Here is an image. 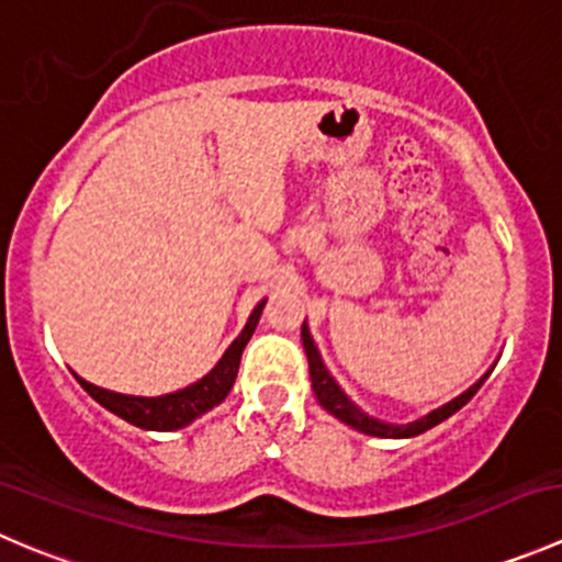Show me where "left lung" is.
Returning a JSON list of instances; mask_svg holds the SVG:
<instances>
[{
	"instance_id": "1",
	"label": "left lung",
	"mask_w": 562,
	"mask_h": 562,
	"mask_svg": "<svg viewBox=\"0 0 562 562\" xmlns=\"http://www.w3.org/2000/svg\"><path fill=\"white\" fill-rule=\"evenodd\" d=\"M302 342H304V353H307V362H310V381H313V392H315V397H318L321 406H324L329 414H335V417L340 419V423H346V426L357 428V431L368 434V437H381V439L417 437V434H423V431H428V428L439 426L442 419H448L450 414L459 412V408L464 406V403L470 401V397L475 395L477 390H481V384L488 379V373H492V370H488V373H483L481 379H477L475 384L470 386V390L461 392L459 397L448 401L445 406L428 412L426 417L414 419V423H406V426H392V423H381V419L368 417V414H364L362 408H359L357 403H353L351 397H348L346 392L340 390V384L331 379V373L326 370L324 359H321L318 348H315L313 335H310V329H307V321L302 324Z\"/></svg>"
}]
</instances>
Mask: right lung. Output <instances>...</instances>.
Masks as SVG:
<instances>
[{
  "instance_id": "add662e5",
  "label": "right lung",
  "mask_w": 562,
  "mask_h": 562,
  "mask_svg": "<svg viewBox=\"0 0 562 562\" xmlns=\"http://www.w3.org/2000/svg\"><path fill=\"white\" fill-rule=\"evenodd\" d=\"M266 307V299L252 310L247 326L241 329V335L231 342L225 353H222L220 362L209 370L200 381L183 386L178 392H167L159 397H143V395H123V392L103 390V386L90 384L81 375H76L81 386H85L87 395L95 397L103 408H109L112 414L123 417L125 423L136 428H145V431H178V428L189 426L200 414L211 412L214 406H220L227 397V392L233 390L238 375V362H241L244 346L252 337L255 326H258L260 313Z\"/></svg>"
}]
</instances>
